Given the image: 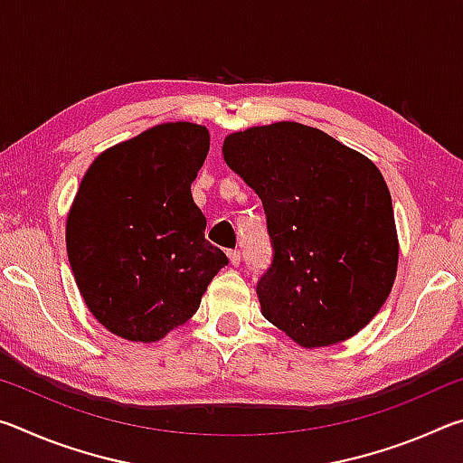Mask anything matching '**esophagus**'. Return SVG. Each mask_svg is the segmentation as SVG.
I'll return each instance as SVG.
<instances>
[{"label": "esophagus", "mask_w": 463, "mask_h": 463, "mask_svg": "<svg viewBox=\"0 0 463 463\" xmlns=\"http://www.w3.org/2000/svg\"><path fill=\"white\" fill-rule=\"evenodd\" d=\"M229 261H231V265H234V268H237V265L241 263V253H239V250H229Z\"/></svg>", "instance_id": "esophagus-1"}]
</instances>
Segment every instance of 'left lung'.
<instances>
[{
	"label": "left lung",
	"mask_w": 463,
	"mask_h": 463,
	"mask_svg": "<svg viewBox=\"0 0 463 463\" xmlns=\"http://www.w3.org/2000/svg\"><path fill=\"white\" fill-rule=\"evenodd\" d=\"M226 165L263 202L273 261L263 317L300 347H328L378 315L398 269L390 190L365 155L300 122L224 138Z\"/></svg>",
	"instance_id": "left-lung-1"
}]
</instances>
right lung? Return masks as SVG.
Returning <instances> with one entry per match:
<instances>
[{
	"mask_svg": "<svg viewBox=\"0 0 463 463\" xmlns=\"http://www.w3.org/2000/svg\"><path fill=\"white\" fill-rule=\"evenodd\" d=\"M210 148L202 124L165 122L106 148L67 214V255L85 307L109 333L155 343L198 310L229 260L203 239L192 198Z\"/></svg>",
	"mask_w": 463,
	"mask_h": 463,
	"instance_id": "obj_1",
	"label": "right lung"
}]
</instances>
